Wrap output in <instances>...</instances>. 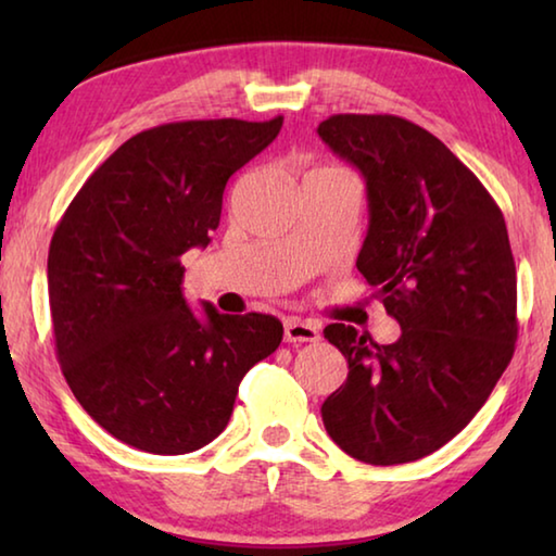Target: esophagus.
<instances>
[{"label": "esophagus", "instance_id": "esophagus-1", "mask_svg": "<svg viewBox=\"0 0 556 556\" xmlns=\"http://www.w3.org/2000/svg\"><path fill=\"white\" fill-rule=\"evenodd\" d=\"M321 333L318 326L312 321H301V318H287L285 321V341L287 343H316Z\"/></svg>", "mask_w": 556, "mask_h": 556}]
</instances>
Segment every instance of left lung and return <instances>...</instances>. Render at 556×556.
<instances>
[{
    "instance_id": "8db88e82",
    "label": "left lung",
    "mask_w": 556,
    "mask_h": 556,
    "mask_svg": "<svg viewBox=\"0 0 556 556\" xmlns=\"http://www.w3.org/2000/svg\"><path fill=\"white\" fill-rule=\"evenodd\" d=\"M318 137L365 178L370 228L355 265L402 326L390 345L353 326L324 328L348 361L324 427L357 460L409 464L476 417L515 353L505 218L476 174L409 119L333 115Z\"/></svg>"
}]
</instances>
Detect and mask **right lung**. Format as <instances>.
Returning a JSON list of instances; mask_svg holds the SVG:
<instances>
[{"mask_svg":"<svg viewBox=\"0 0 556 556\" xmlns=\"http://www.w3.org/2000/svg\"><path fill=\"white\" fill-rule=\"evenodd\" d=\"M281 122L186 119L139 131L55 225L49 301L63 378L102 429L147 454L211 444L244 372L285 336L267 314L203 304L199 318L181 291V255L211 242L225 184Z\"/></svg>","mask_w":556,"mask_h":556,"instance_id":"obj_1","label":"right lung"}]
</instances>
